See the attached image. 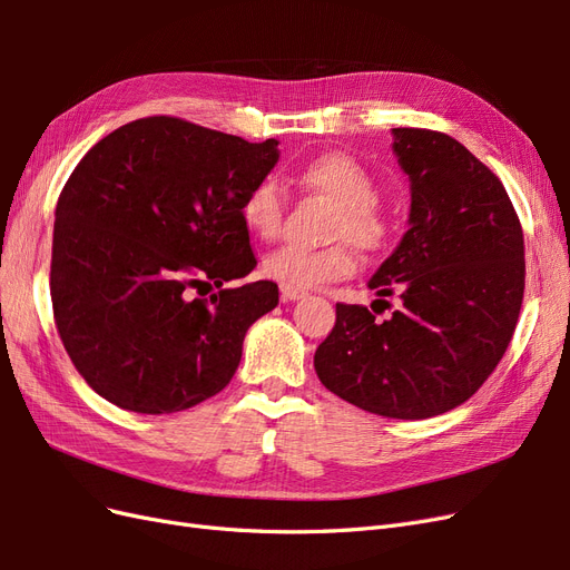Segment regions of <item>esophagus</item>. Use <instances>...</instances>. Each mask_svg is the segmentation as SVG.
Returning <instances> with one entry per match:
<instances>
[{
  "label": "esophagus",
  "mask_w": 570,
  "mask_h": 570,
  "mask_svg": "<svg viewBox=\"0 0 570 570\" xmlns=\"http://www.w3.org/2000/svg\"><path fill=\"white\" fill-rule=\"evenodd\" d=\"M304 297H306V292L281 285V299H283V302H299V299H304Z\"/></svg>",
  "instance_id": "esophagus-1"
}]
</instances>
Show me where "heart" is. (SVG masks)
<instances>
[{"mask_svg": "<svg viewBox=\"0 0 570 570\" xmlns=\"http://www.w3.org/2000/svg\"><path fill=\"white\" fill-rule=\"evenodd\" d=\"M295 180L308 193L331 199L337 206L331 237L350 239L358 249H377L390 235V220L381 204L375 202L377 185L371 170L347 151H325L306 161ZM285 212L281 185L273 178H262L252 185L243 199L245 226L264 239L278 235ZM264 275L292 289H314L325 283L342 281L354 271V256L344 245L308 252L295 245H283L266 254Z\"/></svg>", "mask_w": 570, "mask_h": 570, "instance_id": "heart-1", "label": "heart"}]
</instances>
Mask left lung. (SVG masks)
Listing matches in <instances>:
<instances>
[{
    "mask_svg": "<svg viewBox=\"0 0 570 570\" xmlns=\"http://www.w3.org/2000/svg\"><path fill=\"white\" fill-rule=\"evenodd\" d=\"M411 212L402 243L368 281L387 321L337 304L316 350L321 383L358 409L419 421L463 404L502 361L525 287L523 228L507 189L454 137L392 128Z\"/></svg>",
    "mask_w": 570,
    "mask_h": 570,
    "instance_id": "obj_1",
    "label": "left lung"
}]
</instances>
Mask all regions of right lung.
<instances>
[{
	"instance_id": "right-lung-1",
	"label": "right lung",
	"mask_w": 570,
	"mask_h": 570,
	"mask_svg": "<svg viewBox=\"0 0 570 570\" xmlns=\"http://www.w3.org/2000/svg\"><path fill=\"white\" fill-rule=\"evenodd\" d=\"M278 157V140L149 116L80 159L57 202L49 289L99 396L174 413L230 383L249 325L278 306L271 281L226 287L256 266L239 209Z\"/></svg>"
}]
</instances>
